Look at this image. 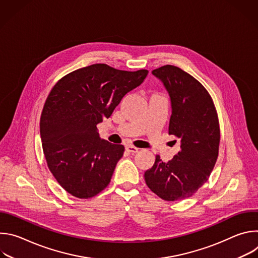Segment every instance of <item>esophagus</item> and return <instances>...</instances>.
I'll list each match as a JSON object with an SVG mask.
<instances>
[{
	"mask_svg": "<svg viewBox=\"0 0 258 258\" xmlns=\"http://www.w3.org/2000/svg\"><path fill=\"white\" fill-rule=\"evenodd\" d=\"M125 150H126L128 153H137V152L139 151V149L137 148V147L131 146V145H128V146L125 147Z\"/></svg>",
	"mask_w": 258,
	"mask_h": 258,
	"instance_id": "34e87169",
	"label": "esophagus"
}]
</instances>
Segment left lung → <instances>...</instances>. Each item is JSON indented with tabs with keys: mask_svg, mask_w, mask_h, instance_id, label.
Masks as SVG:
<instances>
[{
	"mask_svg": "<svg viewBox=\"0 0 258 258\" xmlns=\"http://www.w3.org/2000/svg\"><path fill=\"white\" fill-rule=\"evenodd\" d=\"M152 73L169 94L168 134L180 140V151L168 162L156 155L144 176L147 186L161 199L182 200L204 185L215 165L220 141L218 116L207 90L186 71L164 65Z\"/></svg>",
	"mask_w": 258,
	"mask_h": 258,
	"instance_id": "obj_1",
	"label": "left lung"
}]
</instances>
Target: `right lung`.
<instances>
[{"instance_id": "1", "label": "right lung", "mask_w": 258, "mask_h": 258, "mask_svg": "<svg viewBox=\"0 0 258 258\" xmlns=\"http://www.w3.org/2000/svg\"><path fill=\"white\" fill-rule=\"evenodd\" d=\"M148 72L98 63L68 73L51 90L40 121L42 146L50 171L70 195L89 199L109 185L124 147L102 140L97 124Z\"/></svg>"}]
</instances>
